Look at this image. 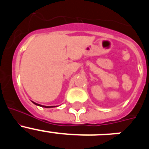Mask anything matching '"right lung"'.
Returning a JSON list of instances; mask_svg holds the SVG:
<instances>
[{
  "mask_svg": "<svg viewBox=\"0 0 149 149\" xmlns=\"http://www.w3.org/2000/svg\"><path fill=\"white\" fill-rule=\"evenodd\" d=\"M33 103L34 104L37 105V106H40V107H45V108H51V107H54L55 106H43V105H41V104H36L35 103V102H33V101H32Z\"/></svg>",
  "mask_w": 149,
  "mask_h": 149,
  "instance_id": "add662e5",
  "label": "right lung"
}]
</instances>
